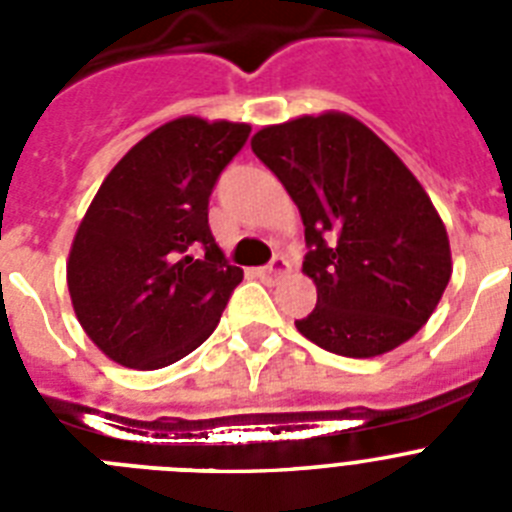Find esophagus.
Returning <instances> with one entry per match:
<instances>
[{"instance_id":"34e87169","label":"esophagus","mask_w":512,"mask_h":512,"mask_svg":"<svg viewBox=\"0 0 512 512\" xmlns=\"http://www.w3.org/2000/svg\"><path fill=\"white\" fill-rule=\"evenodd\" d=\"M287 271H289V261L284 259V256H274V259H271L266 266H261L256 274H259L261 279H266V282H274V279H279L282 274H287Z\"/></svg>"}]
</instances>
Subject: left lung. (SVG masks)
<instances>
[{
    "label": "left lung",
    "instance_id": "8db88e82",
    "mask_svg": "<svg viewBox=\"0 0 512 512\" xmlns=\"http://www.w3.org/2000/svg\"><path fill=\"white\" fill-rule=\"evenodd\" d=\"M251 148L305 225L302 271L318 305L295 320L302 336L351 359L413 338L449 284L451 248L431 197L397 153L343 112L269 125Z\"/></svg>",
    "mask_w": 512,
    "mask_h": 512
}]
</instances>
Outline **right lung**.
Wrapping results in <instances>:
<instances>
[{
  "label": "right lung",
  "mask_w": 512,
  "mask_h": 512,
  "mask_svg": "<svg viewBox=\"0 0 512 512\" xmlns=\"http://www.w3.org/2000/svg\"><path fill=\"white\" fill-rule=\"evenodd\" d=\"M251 125L179 117L107 174L66 264L81 328L104 356L151 372L192 354L220 323L243 271L207 225L217 179Z\"/></svg>",
  "instance_id": "obj_1"
}]
</instances>
